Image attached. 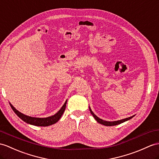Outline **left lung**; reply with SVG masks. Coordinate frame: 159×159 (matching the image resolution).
Returning a JSON list of instances; mask_svg holds the SVG:
<instances>
[{"label":"left lung","instance_id":"8db88e82","mask_svg":"<svg viewBox=\"0 0 159 159\" xmlns=\"http://www.w3.org/2000/svg\"><path fill=\"white\" fill-rule=\"evenodd\" d=\"M89 109H90V111L91 114L93 115V117L96 119V121H97L98 123H100V124L104 125H106V126H113V125H117L119 124H121V123L128 121V120L131 119V118H133L134 117V115L131 116L130 117H127L125 119H123L121 120H118V121H104V120L102 119H100L98 117H97L94 113H93V111L91 110V108L89 107Z\"/></svg>","mask_w":159,"mask_h":159}]
</instances>
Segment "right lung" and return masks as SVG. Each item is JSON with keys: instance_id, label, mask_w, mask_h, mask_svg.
<instances>
[{"instance_id": "right-lung-1", "label": "right lung", "mask_w": 159, "mask_h": 159, "mask_svg": "<svg viewBox=\"0 0 159 159\" xmlns=\"http://www.w3.org/2000/svg\"><path fill=\"white\" fill-rule=\"evenodd\" d=\"M67 102V100L65 102L63 107L61 108V109L58 111L57 113H55L54 115L50 116V117H44V118L33 117H30V116L25 115L24 114L21 113V112L17 111L10 102L9 104L11 108H12V109L15 113V114H16L19 118L22 119L23 121H25V123H29L30 125H33L36 126L46 127V126L51 125L52 124H55V123H56L58 121H59L60 118L61 117V116L63 115L64 111L65 110V108H66Z\"/></svg>"}]
</instances>
